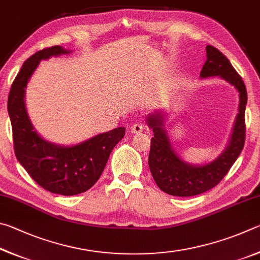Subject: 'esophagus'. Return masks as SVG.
<instances>
[{
  "label": "esophagus",
  "instance_id": "obj_1",
  "mask_svg": "<svg viewBox=\"0 0 260 260\" xmlns=\"http://www.w3.org/2000/svg\"><path fill=\"white\" fill-rule=\"evenodd\" d=\"M145 129L144 125L142 123H136L133 126H131V133L133 134H139V133H143V130Z\"/></svg>",
  "mask_w": 260,
  "mask_h": 260
}]
</instances>
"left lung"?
I'll return each instance as SVG.
<instances>
[{
	"mask_svg": "<svg viewBox=\"0 0 260 260\" xmlns=\"http://www.w3.org/2000/svg\"><path fill=\"white\" fill-rule=\"evenodd\" d=\"M207 61L200 76L202 79L220 76L234 85L240 93L239 113L236 115L233 133L229 146L215 161L204 166H192L184 162L171 148L170 140L165 130V114L154 112L147 116V124L153 129L148 166L158 188L174 197H194L215 187L234 165L245 142V105L247 89L238 72L229 59L212 45H207Z\"/></svg>",
	"mask_w": 260,
	"mask_h": 260,
	"instance_id": "left-lung-1",
	"label": "left lung"
}]
</instances>
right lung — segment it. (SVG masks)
I'll use <instances>...</instances> for the list:
<instances>
[{
  "instance_id": "right-lung-1",
  "label": "right lung",
  "mask_w": 260,
  "mask_h": 260,
  "mask_svg": "<svg viewBox=\"0 0 260 260\" xmlns=\"http://www.w3.org/2000/svg\"><path fill=\"white\" fill-rule=\"evenodd\" d=\"M70 52L54 45L34 53L18 73L8 98L17 160L41 187L66 197L83 193L97 183L109 154L125 134V127L120 126L74 146H59L34 130L25 106L27 83L42 59Z\"/></svg>"
}]
</instances>
